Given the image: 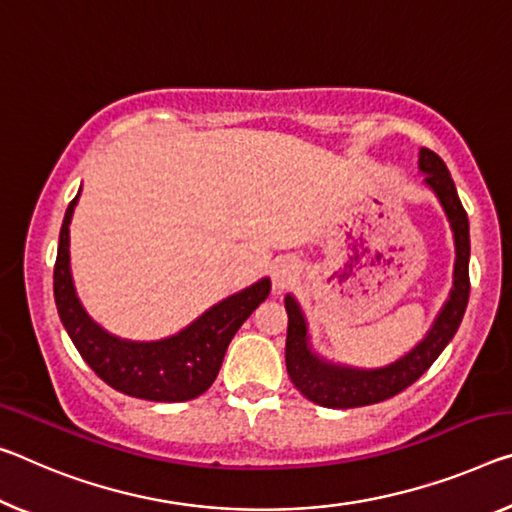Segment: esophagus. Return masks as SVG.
<instances>
[{
	"label": "esophagus",
	"mask_w": 512,
	"mask_h": 512,
	"mask_svg": "<svg viewBox=\"0 0 512 512\" xmlns=\"http://www.w3.org/2000/svg\"><path fill=\"white\" fill-rule=\"evenodd\" d=\"M296 273H298V266L291 262V259H278L271 266V280H273V287L275 289H287L291 282L296 280Z\"/></svg>",
	"instance_id": "obj_1"
}]
</instances>
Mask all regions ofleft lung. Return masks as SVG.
Returning a JSON list of instances; mask_svg holds the SVG:
<instances>
[{"label": "left lung", "instance_id": "obj_1", "mask_svg": "<svg viewBox=\"0 0 512 512\" xmlns=\"http://www.w3.org/2000/svg\"><path fill=\"white\" fill-rule=\"evenodd\" d=\"M419 168L421 173H426V184L440 198L451 221L453 237H456V271H453L451 298L446 300L444 310L437 316L424 342L412 348L405 358L383 369H348L323 362L310 353L303 312H300L296 300L287 296V373L305 399L319 403L323 408H362V405L380 403L403 392L440 358L446 344L456 335L462 316H465L469 300V218L458 198L449 168L433 150L421 148Z\"/></svg>", "mask_w": 512, "mask_h": 512}]
</instances>
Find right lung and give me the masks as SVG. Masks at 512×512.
<instances>
[{"instance_id": "obj_1", "label": "right lung", "mask_w": 512, "mask_h": 512, "mask_svg": "<svg viewBox=\"0 0 512 512\" xmlns=\"http://www.w3.org/2000/svg\"><path fill=\"white\" fill-rule=\"evenodd\" d=\"M77 198L63 216L54 264V300L72 344L97 376L118 392L145 401H189L207 392L218 376L227 346L241 323L271 291L269 280L214 305L177 335L161 342H125L104 332L77 300L70 275V218Z\"/></svg>"}]
</instances>
